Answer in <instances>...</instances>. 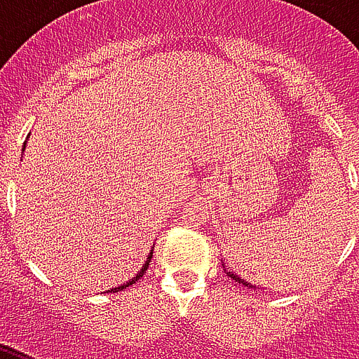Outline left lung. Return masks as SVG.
Wrapping results in <instances>:
<instances>
[{
  "label": "left lung",
  "instance_id": "obj_1",
  "mask_svg": "<svg viewBox=\"0 0 359 359\" xmlns=\"http://www.w3.org/2000/svg\"><path fill=\"white\" fill-rule=\"evenodd\" d=\"M226 275L233 278V280H236V283H242V285H244V286H254V285H252V283H246V280H244V278H242L241 275H236L234 271H226Z\"/></svg>",
  "mask_w": 359,
  "mask_h": 359
}]
</instances>
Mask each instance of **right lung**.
Segmentation results:
<instances>
[{"label":"right lung","instance_id":"obj_1","mask_svg":"<svg viewBox=\"0 0 359 359\" xmlns=\"http://www.w3.org/2000/svg\"><path fill=\"white\" fill-rule=\"evenodd\" d=\"M25 148H27V142H25V146H22V154H25ZM151 254H154V250H149V254H148V257H146V262H144V265H142V269L138 271V273H136V275H134V277L130 278V280H126V283H123V285H118V286H115V288H111V290H107V292H121V290H125L126 286L134 285V283H136V280H138V278H140L142 275L146 273V269H148L149 262H151Z\"/></svg>","mask_w":359,"mask_h":359}]
</instances>
